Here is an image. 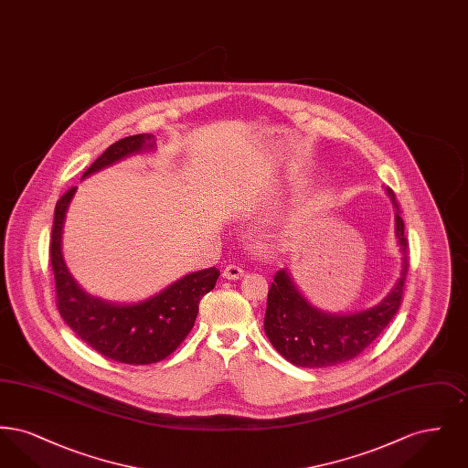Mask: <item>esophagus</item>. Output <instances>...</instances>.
Returning a JSON list of instances; mask_svg holds the SVG:
<instances>
[{
  "instance_id": "esophagus-1",
  "label": "esophagus",
  "mask_w": 468,
  "mask_h": 468,
  "mask_svg": "<svg viewBox=\"0 0 468 468\" xmlns=\"http://www.w3.org/2000/svg\"><path fill=\"white\" fill-rule=\"evenodd\" d=\"M244 268L239 267V265H228L223 270V277L228 281H237V279L244 277Z\"/></svg>"
}]
</instances>
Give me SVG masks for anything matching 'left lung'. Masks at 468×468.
I'll list each match as a JSON object with an SVG mask.
<instances>
[{
	"label": "left lung",
	"instance_id": "obj_1",
	"mask_svg": "<svg viewBox=\"0 0 468 468\" xmlns=\"http://www.w3.org/2000/svg\"><path fill=\"white\" fill-rule=\"evenodd\" d=\"M386 195L395 207V235L401 270L397 284L378 305L351 314L323 311L298 290L288 268L275 273L268 290L265 334L275 351L292 365L323 368L349 361L363 353L399 312L409 268V245L395 193L386 187Z\"/></svg>",
	"mask_w": 468,
	"mask_h": 468
}]
</instances>
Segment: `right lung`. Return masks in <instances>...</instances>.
I'll return each instance as SVG.
<instances>
[{
  "mask_svg": "<svg viewBox=\"0 0 468 468\" xmlns=\"http://www.w3.org/2000/svg\"><path fill=\"white\" fill-rule=\"evenodd\" d=\"M153 151H156L154 134L121 138L90 165L82 178L126 157ZM75 193L77 187L69 189L56 203L50 240V263L61 317L79 338L113 361L151 365L170 356L195 326L200 300L214 290L221 271L218 268L191 271L165 290L133 303L92 296L73 279L63 258V228Z\"/></svg>",
  "mask_w": 468,
  "mask_h": 468,
  "instance_id": "obj_1",
  "label": "right lung"
}]
</instances>
